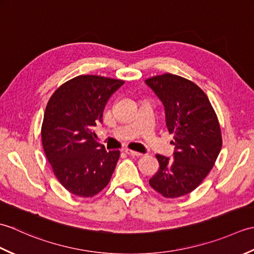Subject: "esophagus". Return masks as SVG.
Listing matches in <instances>:
<instances>
[{"instance_id":"1","label":"esophagus","mask_w":254,"mask_h":254,"mask_svg":"<svg viewBox=\"0 0 254 254\" xmlns=\"http://www.w3.org/2000/svg\"><path fill=\"white\" fill-rule=\"evenodd\" d=\"M124 152H126L127 155L133 156V157H138V156H141V155H142L141 153L135 152V150H132V149H128V148H126V149H124Z\"/></svg>"}]
</instances>
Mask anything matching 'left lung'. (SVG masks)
<instances>
[{
	"instance_id": "8db88e82",
	"label": "left lung",
	"mask_w": 254,
	"mask_h": 254,
	"mask_svg": "<svg viewBox=\"0 0 254 254\" xmlns=\"http://www.w3.org/2000/svg\"><path fill=\"white\" fill-rule=\"evenodd\" d=\"M145 83L163 102L166 126L175 139L174 158L156 155L159 169L149 185L165 197L187 195L201 185L222 149L217 116L207 96L191 80L166 73Z\"/></svg>"
}]
</instances>
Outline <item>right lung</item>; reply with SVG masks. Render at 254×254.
<instances>
[{
  "mask_svg": "<svg viewBox=\"0 0 254 254\" xmlns=\"http://www.w3.org/2000/svg\"><path fill=\"white\" fill-rule=\"evenodd\" d=\"M121 79L79 75L59 87L46 107L42 146L59 182L74 195L91 197L109 183L119 150L96 141L94 127L102 122L108 99Z\"/></svg>",
  "mask_w": 254,
  "mask_h": 254,
  "instance_id": "right-lung-1",
  "label": "right lung"
}]
</instances>
